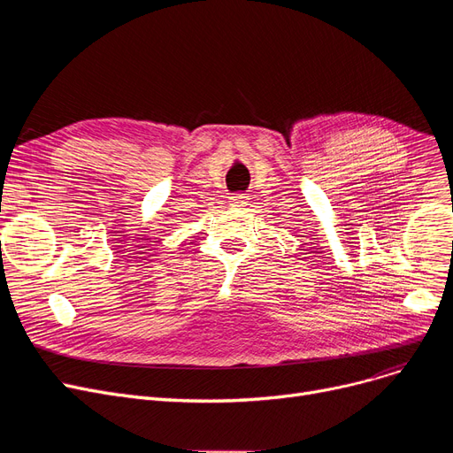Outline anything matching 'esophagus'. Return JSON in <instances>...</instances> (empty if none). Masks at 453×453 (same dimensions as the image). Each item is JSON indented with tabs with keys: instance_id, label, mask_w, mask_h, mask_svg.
Masks as SVG:
<instances>
[{
	"instance_id": "obj_1",
	"label": "esophagus",
	"mask_w": 453,
	"mask_h": 453,
	"mask_svg": "<svg viewBox=\"0 0 453 453\" xmlns=\"http://www.w3.org/2000/svg\"><path fill=\"white\" fill-rule=\"evenodd\" d=\"M248 202V196L246 195H236V196H231V203L234 207H244Z\"/></svg>"
}]
</instances>
